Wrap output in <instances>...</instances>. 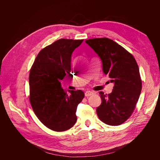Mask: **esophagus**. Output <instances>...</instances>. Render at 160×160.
<instances>
[{"mask_svg": "<svg viewBox=\"0 0 160 160\" xmlns=\"http://www.w3.org/2000/svg\"><path fill=\"white\" fill-rule=\"evenodd\" d=\"M93 94V91H87L86 93H85V96L86 97H89V96H91V95H92Z\"/></svg>", "mask_w": 160, "mask_h": 160, "instance_id": "1", "label": "esophagus"}]
</instances>
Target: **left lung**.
Here are the masks:
<instances>
[{
	"mask_svg": "<svg viewBox=\"0 0 160 160\" xmlns=\"http://www.w3.org/2000/svg\"><path fill=\"white\" fill-rule=\"evenodd\" d=\"M86 43L98 54L104 73L114 84L111 93L99 92L102 102L97 108V115L106 124L120 125L131 116L141 91L137 62L130 53L112 39L94 38Z\"/></svg>",
	"mask_w": 160,
	"mask_h": 160,
	"instance_id": "obj_1",
	"label": "left lung"
}]
</instances>
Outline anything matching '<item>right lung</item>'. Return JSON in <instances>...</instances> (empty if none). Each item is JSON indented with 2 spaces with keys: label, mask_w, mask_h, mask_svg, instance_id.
<instances>
[{
  "label": "right lung",
  "mask_w": 160,
  "mask_h": 160,
  "mask_svg": "<svg viewBox=\"0 0 160 160\" xmlns=\"http://www.w3.org/2000/svg\"><path fill=\"white\" fill-rule=\"evenodd\" d=\"M83 39H60L43 49L37 56L29 75L30 102L39 121L49 129L63 132L77 121L76 112L84 97L81 90H69L61 86L66 77L73 72L71 55Z\"/></svg>",
  "instance_id": "obj_1"
}]
</instances>
